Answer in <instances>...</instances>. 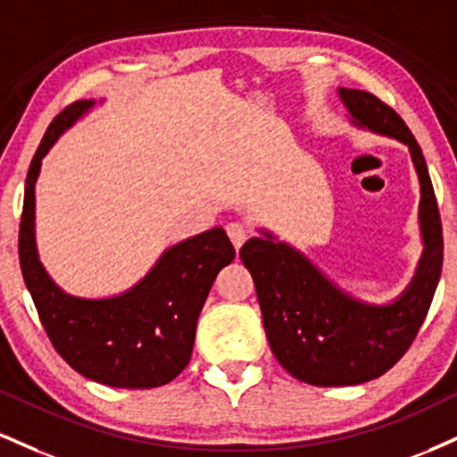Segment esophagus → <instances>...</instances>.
Wrapping results in <instances>:
<instances>
[{"label": "esophagus", "mask_w": 457, "mask_h": 457, "mask_svg": "<svg viewBox=\"0 0 457 457\" xmlns=\"http://www.w3.org/2000/svg\"><path fill=\"white\" fill-rule=\"evenodd\" d=\"M225 229H228L229 240H232V245L236 246V249H240V246L245 245V240L249 238V229H246V225L240 223V221L228 223V225H225Z\"/></svg>", "instance_id": "obj_1"}]
</instances>
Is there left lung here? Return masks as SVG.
Segmentation results:
<instances>
[{"label":"left lung","mask_w":457,"mask_h":457,"mask_svg":"<svg viewBox=\"0 0 457 457\" xmlns=\"http://www.w3.org/2000/svg\"><path fill=\"white\" fill-rule=\"evenodd\" d=\"M357 128L409 146L420 179L421 260L413 281L389 304H368L329 281L309 257L262 229L240 260L251 272L274 357L317 387L360 386L386 375L406 353L430 309L443 268V225L426 159L400 114L368 91L338 89Z\"/></svg>","instance_id":"obj_1"}]
</instances>
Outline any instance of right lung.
<instances>
[{"label": "right lung", "mask_w": 457, "mask_h": 457, "mask_svg": "<svg viewBox=\"0 0 457 457\" xmlns=\"http://www.w3.org/2000/svg\"><path fill=\"white\" fill-rule=\"evenodd\" d=\"M93 106V100H79L59 112L31 159L19 229L21 270L53 347L76 372L102 386L151 389L189 364L197 317L236 251L225 229L212 228L163 251L131 289L100 300L65 294L48 277L36 249V180L44 155Z\"/></svg>", "instance_id": "obj_1"}]
</instances>
